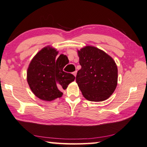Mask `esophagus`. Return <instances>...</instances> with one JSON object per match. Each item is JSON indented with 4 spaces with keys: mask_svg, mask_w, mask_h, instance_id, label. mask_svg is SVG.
Returning a JSON list of instances; mask_svg holds the SVG:
<instances>
[{
    "mask_svg": "<svg viewBox=\"0 0 147 147\" xmlns=\"http://www.w3.org/2000/svg\"><path fill=\"white\" fill-rule=\"evenodd\" d=\"M73 74L74 75V76H75V77H76V75H77V71H74V72H73Z\"/></svg>",
    "mask_w": 147,
    "mask_h": 147,
    "instance_id": "1",
    "label": "esophagus"
}]
</instances>
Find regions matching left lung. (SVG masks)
Masks as SVG:
<instances>
[{
    "instance_id": "left-lung-1",
    "label": "left lung",
    "mask_w": 147,
    "mask_h": 147,
    "mask_svg": "<svg viewBox=\"0 0 147 147\" xmlns=\"http://www.w3.org/2000/svg\"><path fill=\"white\" fill-rule=\"evenodd\" d=\"M82 66L76 82L83 95L91 101H102L113 94L117 85V67L111 57L99 49L86 46L78 51Z\"/></svg>"
}]
</instances>
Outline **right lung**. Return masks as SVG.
I'll use <instances>...</instances> for the list:
<instances>
[{
	"mask_svg": "<svg viewBox=\"0 0 147 147\" xmlns=\"http://www.w3.org/2000/svg\"><path fill=\"white\" fill-rule=\"evenodd\" d=\"M58 52L46 47L40 50L30 63L27 71V81L36 96L50 101L62 96V89L75 80L73 74L63 71L68 63L67 57L61 54L56 59Z\"/></svg>",
	"mask_w": 147,
	"mask_h": 147,
	"instance_id": "add662e5",
	"label": "right lung"
}]
</instances>
